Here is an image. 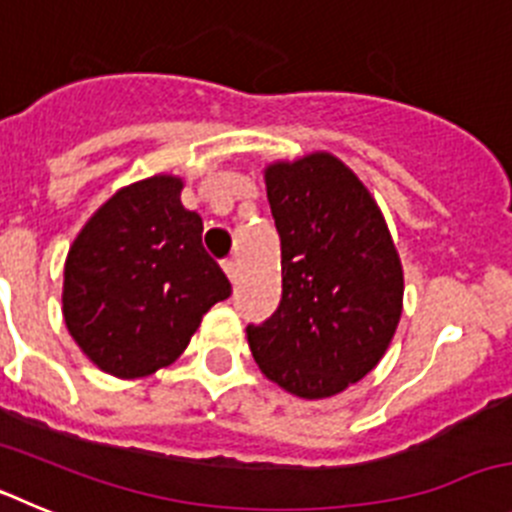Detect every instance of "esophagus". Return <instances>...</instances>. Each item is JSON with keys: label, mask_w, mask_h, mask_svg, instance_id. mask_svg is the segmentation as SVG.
I'll use <instances>...</instances> for the list:
<instances>
[{"label": "esophagus", "mask_w": 512, "mask_h": 512, "mask_svg": "<svg viewBox=\"0 0 512 512\" xmlns=\"http://www.w3.org/2000/svg\"><path fill=\"white\" fill-rule=\"evenodd\" d=\"M223 269H225V274H228L230 282H235V279H238V264H235L233 259H225Z\"/></svg>", "instance_id": "esophagus-1"}]
</instances>
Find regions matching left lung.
<instances>
[{
  "mask_svg": "<svg viewBox=\"0 0 512 512\" xmlns=\"http://www.w3.org/2000/svg\"><path fill=\"white\" fill-rule=\"evenodd\" d=\"M282 243V300L248 325L261 372L305 400L372 372L402 315V266L372 194L330 153L264 174Z\"/></svg>",
  "mask_w": 512,
  "mask_h": 512,
  "instance_id": "8db88e82",
  "label": "left lung"
}]
</instances>
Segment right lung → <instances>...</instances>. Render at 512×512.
Masks as SVG:
<instances>
[{
	"label": "right lung",
	"instance_id": "right-lung-1",
	"mask_svg": "<svg viewBox=\"0 0 512 512\" xmlns=\"http://www.w3.org/2000/svg\"><path fill=\"white\" fill-rule=\"evenodd\" d=\"M182 179L151 176L92 215L63 269V320L107 374L135 379L169 366L230 282L202 246V217L179 200Z\"/></svg>",
	"mask_w": 512,
	"mask_h": 512
}]
</instances>
